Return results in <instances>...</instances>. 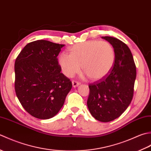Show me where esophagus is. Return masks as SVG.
<instances>
[{
    "label": "esophagus",
    "instance_id": "34e87169",
    "mask_svg": "<svg viewBox=\"0 0 151 151\" xmlns=\"http://www.w3.org/2000/svg\"><path fill=\"white\" fill-rule=\"evenodd\" d=\"M72 85H73V88H76V87H77V86H78L80 85V83L78 82H76V81H73L72 82Z\"/></svg>",
    "mask_w": 151,
    "mask_h": 151
}]
</instances>
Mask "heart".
Wrapping results in <instances>:
<instances>
[{
    "mask_svg": "<svg viewBox=\"0 0 151 151\" xmlns=\"http://www.w3.org/2000/svg\"><path fill=\"white\" fill-rule=\"evenodd\" d=\"M70 54L61 53L58 63L63 73L69 78L81 70L91 81H99L110 73L114 65L115 52L111 45L106 41H87L69 48Z\"/></svg>",
    "mask_w": 151,
    "mask_h": 151,
    "instance_id": "obj_1",
    "label": "heart"
}]
</instances>
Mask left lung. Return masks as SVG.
I'll return each mask as SVG.
<instances>
[{"label":"left lung","instance_id":"left-lung-1","mask_svg":"<svg viewBox=\"0 0 151 151\" xmlns=\"http://www.w3.org/2000/svg\"><path fill=\"white\" fill-rule=\"evenodd\" d=\"M102 38L114 48L115 63L106 77L89 85L87 105L93 117L106 123L119 117L129 107L133 97L136 68L126 44L113 37Z\"/></svg>","mask_w":151,"mask_h":151}]
</instances>
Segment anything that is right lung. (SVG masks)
Masks as SVG:
<instances>
[{
    "instance_id": "add662e5",
    "label": "right lung",
    "mask_w": 151,
    "mask_h": 151,
    "mask_svg": "<svg viewBox=\"0 0 151 151\" xmlns=\"http://www.w3.org/2000/svg\"><path fill=\"white\" fill-rule=\"evenodd\" d=\"M64 45L47 40L29 43L15 63V89L24 109L33 117L48 119L58 113L72 88L61 73L57 56Z\"/></svg>"
}]
</instances>
